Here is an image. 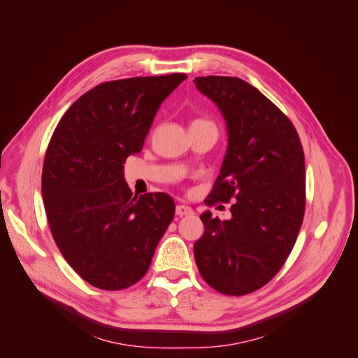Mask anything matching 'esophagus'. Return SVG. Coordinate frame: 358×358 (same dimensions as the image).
<instances>
[{
  "label": "esophagus",
  "mask_w": 358,
  "mask_h": 358,
  "mask_svg": "<svg viewBox=\"0 0 358 358\" xmlns=\"http://www.w3.org/2000/svg\"><path fill=\"white\" fill-rule=\"evenodd\" d=\"M192 213H194V210L187 204H178L176 206V215L178 216H189Z\"/></svg>",
  "instance_id": "34e87169"
}]
</instances>
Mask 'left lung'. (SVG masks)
Instances as JSON below:
<instances>
[{
	"label": "left lung",
	"mask_w": 358,
	"mask_h": 358,
	"mask_svg": "<svg viewBox=\"0 0 358 358\" xmlns=\"http://www.w3.org/2000/svg\"><path fill=\"white\" fill-rule=\"evenodd\" d=\"M222 113L229 145L208 206L233 201L231 218L201 213L194 243L201 278L227 296L266 285L297 241L306 206L305 154L289 119L248 82L229 76L194 80Z\"/></svg>",
	"instance_id": "8db88e82"
}]
</instances>
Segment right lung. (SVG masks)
<instances>
[{"label":"right lung","mask_w":358,"mask_h":358,"mask_svg":"<svg viewBox=\"0 0 358 358\" xmlns=\"http://www.w3.org/2000/svg\"><path fill=\"white\" fill-rule=\"evenodd\" d=\"M185 79L173 73L96 85L52 134L41 175L48 222L62 257L96 288L138 282L175 216L169 194L133 196L124 162L142 150L161 103Z\"/></svg>","instance_id":"obj_1"}]
</instances>
